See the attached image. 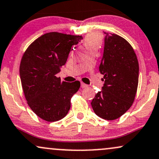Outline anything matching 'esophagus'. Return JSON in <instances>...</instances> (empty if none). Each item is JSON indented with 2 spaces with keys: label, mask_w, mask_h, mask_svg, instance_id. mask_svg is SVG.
<instances>
[{
  "label": "esophagus",
  "mask_w": 159,
  "mask_h": 159,
  "mask_svg": "<svg viewBox=\"0 0 159 159\" xmlns=\"http://www.w3.org/2000/svg\"><path fill=\"white\" fill-rule=\"evenodd\" d=\"M81 88H87L88 87V85L86 84H84V83H83V82H81Z\"/></svg>",
  "instance_id": "34e87169"
}]
</instances>
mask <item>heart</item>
<instances>
[{"label": "heart", "instance_id": "b5f03b06", "mask_svg": "<svg viewBox=\"0 0 159 159\" xmlns=\"http://www.w3.org/2000/svg\"><path fill=\"white\" fill-rule=\"evenodd\" d=\"M101 43V38L98 34H89L84 40V44L87 49H98Z\"/></svg>", "mask_w": 159, "mask_h": 159}]
</instances>
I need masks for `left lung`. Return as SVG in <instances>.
<instances>
[{"label": "left lung", "mask_w": 159, "mask_h": 159, "mask_svg": "<svg viewBox=\"0 0 159 159\" xmlns=\"http://www.w3.org/2000/svg\"><path fill=\"white\" fill-rule=\"evenodd\" d=\"M104 33V53L99 71L104 75V83L91 105L97 116L111 121L121 117L133 104L139 84V66L134 49L124 38Z\"/></svg>", "instance_id": "8db88e82"}]
</instances>
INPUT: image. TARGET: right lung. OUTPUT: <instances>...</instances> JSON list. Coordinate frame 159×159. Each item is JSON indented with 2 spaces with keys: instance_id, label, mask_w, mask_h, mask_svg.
Instances as JSON below:
<instances>
[{
  "instance_id": "right-lung-1",
  "label": "right lung",
  "mask_w": 159,
  "mask_h": 159,
  "mask_svg": "<svg viewBox=\"0 0 159 159\" xmlns=\"http://www.w3.org/2000/svg\"><path fill=\"white\" fill-rule=\"evenodd\" d=\"M81 35L59 32L46 33L32 42L23 55L20 77L25 98L35 113L47 121H56L66 116L72 96L80 82L61 81L57 74L66 64L72 47Z\"/></svg>"
}]
</instances>
